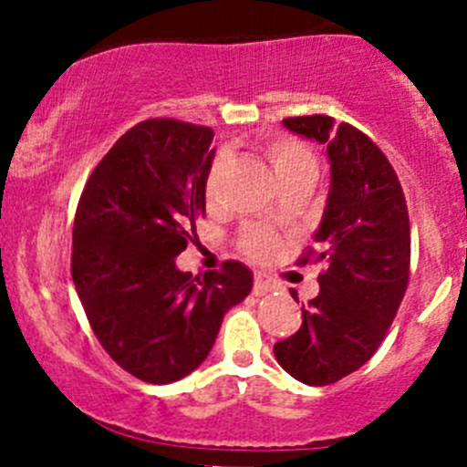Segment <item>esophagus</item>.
Masks as SVG:
<instances>
[{"label": "esophagus", "mask_w": 467, "mask_h": 467, "mask_svg": "<svg viewBox=\"0 0 467 467\" xmlns=\"http://www.w3.org/2000/svg\"><path fill=\"white\" fill-rule=\"evenodd\" d=\"M275 289V282L266 275H255V282H253V294L255 296H266L268 291Z\"/></svg>", "instance_id": "obj_1"}]
</instances>
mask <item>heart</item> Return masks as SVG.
Returning a JSON list of instances; mask_svg holds the SVG:
<instances>
[{
	"label": "heart",
	"mask_w": 467,
	"mask_h": 467,
	"mask_svg": "<svg viewBox=\"0 0 467 467\" xmlns=\"http://www.w3.org/2000/svg\"><path fill=\"white\" fill-rule=\"evenodd\" d=\"M264 155H266L268 164H271L273 173L277 178V185L289 181H300V178H309L314 181L318 173V160L314 150L300 140L291 138V135H273L264 142ZM228 164V155L219 153L212 160V167L205 178V196L207 201H214L216 181H219L221 171ZM239 248L246 257L255 262H266L275 255L277 251V237L266 228H246L239 237Z\"/></svg>",
	"instance_id": "heart-1"
}]
</instances>
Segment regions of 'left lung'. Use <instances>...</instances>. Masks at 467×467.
Masks as SVG:
<instances>
[{
	"instance_id": "left-lung-1",
	"label": "left lung",
	"mask_w": 467,
	"mask_h": 467,
	"mask_svg": "<svg viewBox=\"0 0 467 467\" xmlns=\"http://www.w3.org/2000/svg\"><path fill=\"white\" fill-rule=\"evenodd\" d=\"M282 124L327 144L332 185L314 234L318 251L307 248L298 260L325 262L321 291L303 305L298 332L273 352L291 378L327 386L361 368L384 341L409 285L411 225L398 173L368 135L350 124L334 129L327 115Z\"/></svg>"
}]
</instances>
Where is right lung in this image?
Here are the masks:
<instances>
[{"mask_svg":"<svg viewBox=\"0 0 467 467\" xmlns=\"http://www.w3.org/2000/svg\"><path fill=\"white\" fill-rule=\"evenodd\" d=\"M212 129L146 119L89 173L72 233V280L103 350L138 379L171 384L210 355L223 314L253 273L223 262L203 277L176 268L205 214Z\"/></svg>","mask_w":467,"mask_h":467,"instance_id":"1","label":"right lung"}]
</instances>
